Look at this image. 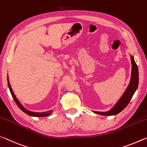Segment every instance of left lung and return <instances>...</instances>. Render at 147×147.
<instances>
[{"mask_svg":"<svg viewBox=\"0 0 147 147\" xmlns=\"http://www.w3.org/2000/svg\"><path fill=\"white\" fill-rule=\"evenodd\" d=\"M131 75L130 82L127 87L122 97L118 101V102L115 105V106L109 111L107 112H97L94 111L96 114L101 115H106V116H111V115H115L120 112H121L125 107H126L129 102H130L132 97L138 88L139 84V71L138 66L134 61V57H131Z\"/></svg>","mask_w":147,"mask_h":147,"instance_id":"obj_1","label":"left lung"}]
</instances>
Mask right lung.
<instances>
[{
	"label": "right lung",
	"instance_id": "right-lung-1",
	"mask_svg": "<svg viewBox=\"0 0 147 147\" xmlns=\"http://www.w3.org/2000/svg\"><path fill=\"white\" fill-rule=\"evenodd\" d=\"M8 87H9V91H10L11 92V94L12 96V98L15 101V102L16 103V104L19 107V109H20L21 111H23L24 113H25L26 114H27L28 115H30V116H32V117H46L48 116V115H51L53 111H46V112H43V113H36V112H32V111H28L26 109V108L24 107L21 104V103L19 102V100L17 99L16 96L14 94V93L12 90V88H11V86H10V84H9V79L8 78Z\"/></svg>",
	"mask_w": 147,
	"mask_h": 147
}]
</instances>
